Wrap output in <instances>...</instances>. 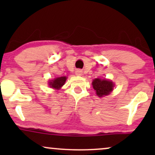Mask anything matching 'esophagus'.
I'll list each match as a JSON object with an SVG mask.
<instances>
[{"instance_id": "esophagus-1", "label": "esophagus", "mask_w": 155, "mask_h": 155, "mask_svg": "<svg viewBox=\"0 0 155 155\" xmlns=\"http://www.w3.org/2000/svg\"><path fill=\"white\" fill-rule=\"evenodd\" d=\"M76 76H81L82 75V71H81V70H79V69H78V70L76 71Z\"/></svg>"}]
</instances>
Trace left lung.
Masks as SVG:
<instances>
[{
    "instance_id": "1",
    "label": "left lung",
    "mask_w": 155,
    "mask_h": 155,
    "mask_svg": "<svg viewBox=\"0 0 155 155\" xmlns=\"http://www.w3.org/2000/svg\"><path fill=\"white\" fill-rule=\"evenodd\" d=\"M92 84L97 95L100 97L109 95L114 87V83L110 80L101 79L99 78L94 79Z\"/></svg>"
}]
</instances>
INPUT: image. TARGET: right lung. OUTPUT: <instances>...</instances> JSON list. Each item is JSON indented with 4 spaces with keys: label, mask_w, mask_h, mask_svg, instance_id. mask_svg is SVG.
<instances>
[{
    "label": "right lung",
    "mask_w": 155,
    "mask_h": 155,
    "mask_svg": "<svg viewBox=\"0 0 155 155\" xmlns=\"http://www.w3.org/2000/svg\"><path fill=\"white\" fill-rule=\"evenodd\" d=\"M66 79V76H60V77H58L56 79L49 81V85L51 88L55 89V90H60L64 85Z\"/></svg>",
    "instance_id": "add662e5"
}]
</instances>
